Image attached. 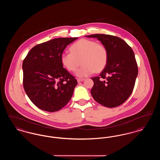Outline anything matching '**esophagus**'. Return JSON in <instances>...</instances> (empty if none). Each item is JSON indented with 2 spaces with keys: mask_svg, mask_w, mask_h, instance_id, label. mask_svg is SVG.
Returning a JSON list of instances; mask_svg holds the SVG:
<instances>
[{
  "mask_svg": "<svg viewBox=\"0 0 160 160\" xmlns=\"http://www.w3.org/2000/svg\"><path fill=\"white\" fill-rule=\"evenodd\" d=\"M84 78H78L77 79V82H83V81Z\"/></svg>",
  "mask_w": 160,
  "mask_h": 160,
  "instance_id": "obj_1",
  "label": "esophagus"
}]
</instances>
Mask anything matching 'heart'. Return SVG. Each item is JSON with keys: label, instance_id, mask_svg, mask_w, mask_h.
Returning <instances> with one entry per match:
<instances>
[{"label": "heart", "instance_id": "1", "mask_svg": "<svg viewBox=\"0 0 160 160\" xmlns=\"http://www.w3.org/2000/svg\"><path fill=\"white\" fill-rule=\"evenodd\" d=\"M71 52L61 54V62L69 71H74L81 61L82 65L76 71L79 77L91 76L105 68L108 59L106 48L95 41L81 39L70 47Z\"/></svg>", "mask_w": 160, "mask_h": 160}]
</instances>
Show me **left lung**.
<instances>
[{
	"label": "left lung",
	"instance_id": "obj_1",
	"mask_svg": "<svg viewBox=\"0 0 160 160\" xmlns=\"http://www.w3.org/2000/svg\"><path fill=\"white\" fill-rule=\"evenodd\" d=\"M97 38L106 48L108 59L106 66L98 77H92V95L104 106H119L132 93L138 74L134 53L121 38L106 34L86 36Z\"/></svg>",
	"mask_w": 160,
	"mask_h": 160
}]
</instances>
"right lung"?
<instances>
[{
  "instance_id": "add662e5",
  "label": "right lung",
  "mask_w": 160,
  "mask_h": 160,
  "mask_svg": "<svg viewBox=\"0 0 160 160\" xmlns=\"http://www.w3.org/2000/svg\"><path fill=\"white\" fill-rule=\"evenodd\" d=\"M77 38H55L39 44L24 59L23 87L39 108L56 112L71 98L77 81L63 67L61 56L67 46Z\"/></svg>"
}]
</instances>
